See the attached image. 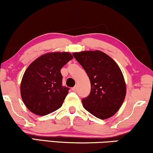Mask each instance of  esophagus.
I'll list each match as a JSON object with an SVG mask.
<instances>
[{"instance_id":"1","label":"esophagus","mask_w":153,"mask_h":153,"mask_svg":"<svg viewBox=\"0 0 153 153\" xmlns=\"http://www.w3.org/2000/svg\"><path fill=\"white\" fill-rule=\"evenodd\" d=\"M77 90V86H75L74 87H73L72 88V91H76Z\"/></svg>"}]
</instances>
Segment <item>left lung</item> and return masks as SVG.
Instances as JSON below:
<instances>
[{"label":"left lung","mask_w":153,"mask_h":153,"mask_svg":"<svg viewBox=\"0 0 153 153\" xmlns=\"http://www.w3.org/2000/svg\"><path fill=\"white\" fill-rule=\"evenodd\" d=\"M91 83V92L82 99L84 108L100 119L111 118L119 110L126 94L120 67L111 56L99 50L74 52Z\"/></svg>","instance_id":"left-lung-1"}]
</instances>
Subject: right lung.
I'll list each match as a JSON object with an SVG mask.
<instances>
[{"mask_svg": "<svg viewBox=\"0 0 153 153\" xmlns=\"http://www.w3.org/2000/svg\"><path fill=\"white\" fill-rule=\"evenodd\" d=\"M72 58L69 52H49L27 68L20 84V94L32 113L45 116L62 106L69 88L62 86L60 70Z\"/></svg>", "mask_w": 153, "mask_h": 153, "instance_id": "obj_1", "label": "right lung"}]
</instances>
